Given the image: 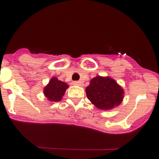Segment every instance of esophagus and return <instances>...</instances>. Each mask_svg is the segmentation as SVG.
Returning a JSON list of instances; mask_svg holds the SVG:
<instances>
[{"label":"esophagus","instance_id":"1","mask_svg":"<svg viewBox=\"0 0 159 159\" xmlns=\"http://www.w3.org/2000/svg\"><path fill=\"white\" fill-rule=\"evenodd\" d=\"M73 84L76 85V86H81V82L78 81H73Z\"/></svg>","mask_w":159,"mask_h":159}]
</instances>
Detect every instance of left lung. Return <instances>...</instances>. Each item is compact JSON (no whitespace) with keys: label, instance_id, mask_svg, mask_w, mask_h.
<instances>
[{"label":"left lung","instance_id":"8db88e82","mask_svg":"<svg viewBox=\"0 0 159 159\" xmlns=\"http://www.w3.org/2000/svg\"><path fill=\"white\" fill-rule=\"evenodd\" d=\"M123 90L112 78L96 76L86 87L87 98L96 107L109 110L121 103Z\"/></svg>","mask_w":159,"mask_h":159}]
</instances>
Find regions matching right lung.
Returning a JSON list of instances; mask_svg holds the SVG:
<instances>
[{"mask_svg": "<svg viewBox=\"0 0 159 159\" xmlns=\"http://www.w3.org/2000/svg\"><path fill=\"white\" fill-rule=\"evenodd\" d=\"M67 88L68 85L66 84L54 77L45 87L44 94L49 101L59 102L61 100Z\"/></svg>", "mask_w": 159, "mask_h": 159, "instance_id": "right-lung-1", "label": "right lung"}]
</instances>
